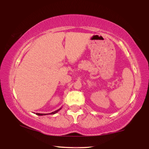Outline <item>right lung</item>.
<instances>
[{
  "label": "right lung",
  "mask_w": 149,
  "mask_h": 149,
  "mask_svg": "<svg viewBox=\"0 0 149 149\" xmlns=\"http://www.w3.org/2000/svg\"><path fill=\"white\" fill-rule=\"evenodd\" d=\"M61 108H59V109H58L57 110L54 111V112H52L51 113H49V114H40V113H36V114L38 115V116H45V115H48V114H56V113H57L58 112L59 110H61Z\"/></svg>",
  "instance_id": "1"
}]
</instances>
